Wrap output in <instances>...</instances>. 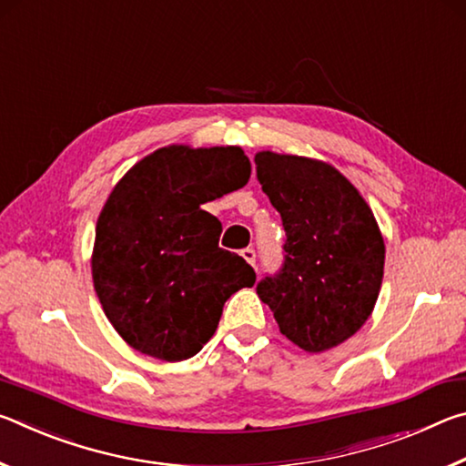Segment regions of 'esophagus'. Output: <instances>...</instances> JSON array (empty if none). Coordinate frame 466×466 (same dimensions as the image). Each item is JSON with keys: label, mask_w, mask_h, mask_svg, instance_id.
<instances>
[{"label": "esophagus", "mask_w": 466, "mask_h": 466, "mask_svg": "<svg viewBox=\"0 0 466 466\" xmlns=\"http://www.w3.org/2000/svg\"><path fill=\"white\" fill-rule=\"evenodd\" d=\"M242 257H244V261H247L248 265L255 267V263H257V252H255V250H252V248H244V250H242Z\"/></svg>", "instance_id": "34e87169"}]
</instances>
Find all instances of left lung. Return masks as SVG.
I'll use <instances>...</instances> for the list:
<instances>
[{"label":"left lung","instance_id":"8db88e82","mask_svg":"<svg viewBox=\"0 0 466 466\" xmlns=\"http://www.w3.org/2000/svg\"><path fill=\"white\" fill-rule=\"evenodd\" d=\"M257 177L286 228V263L257 294L279 333L309 353L341 345L372 314L384 238L364 197L335 167L309 156L255 154Z\"/></svg>","mask_w":466,"mask_h":466}]
</instances>
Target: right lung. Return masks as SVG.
I'll use <instances>...</instances> for the list:
<instances>
[{"label": "right lung", "mask_w": 466, "mask_h": 466, "mask_svg": "<svg viewBox=\"0 0 466 466\" xmlns=\"http://www.w3.org/2000/svg\"><path fill=\"white\" fill-rule=\"evenodd\" d=\"M248 178L238 146L170 144L113 187L96 222L92 281L133 350L162 361L193 358L214 337L226 299L255 286L252 267L218 247L219 219L201 209Z\"/></svg>", "instance_id": "1"}]
</instances>
